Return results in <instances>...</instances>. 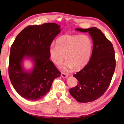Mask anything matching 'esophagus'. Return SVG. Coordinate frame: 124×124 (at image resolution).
<instances>
[{
	"label": "esophagus",
	"mask_w": 124,
	"mask_h": 124,
	"mask_svg": "<svg viewBox=\"0 0 124 124\" xmlns=\"http://www.w3.org/2000/svg\"><path fill=\"white\" fill-rule=\"evenodd\" d=\"M61 76H62V78H68V76L66 73H65L64 72H62L61 73Z\"/></svg>",
	"instance_id": "1"
}]
</instances>
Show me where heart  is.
I'll use <instances>...</instances> for the list:
<instances>
[{"label":"heart","instance_id":"heart-1","mask_svg":"<svg viewBox=\"0 0 124 124\" xmlns=\"http://www.w3.org/2000/svg\"><path fill=\"white\" fill-rule=\"evenodd\" d=\"M93 43L85 35L66 34L56 40V44L52 43L49 53L52 60L59 65L66 59L67 62L61 66L67 71L80 70L88 63L92 55Z\"/></svg>","mask_w":124,"mask_h":124}]
</instances>
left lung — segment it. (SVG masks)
I'll return each mask as SVG.
<instances>
[{"instance_id": "obj_1", "label": "left lung", "mask_w": 124, "mask_h": 124, "mask_svg": "<svg viewBox=\"0 0 124 124\" xmlns=\"http://www.w3.org/2000/svg\"><path fill=\"white\" fill-rule=\"evenodd\" d=\"M76 30L88 32L93 41L89 62L73 75L78 82L75 87L69 91L78 102L86 103L96 100L107 90L116 68L115 52L112 43L98 28H76Z\"/></svg>"}]
</instances>
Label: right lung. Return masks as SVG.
Wrapping results in <instances>:
<instances>
[{
	"label": "right lung",
	"instance_id": "right-lung-1",
	"mask_svg": "<svg viewBox=\"0 0 124 124\" xmlns=\"http://www.w3.org/2000/svg\"><path fill=\"white\" fill-rule=\"evenodd\" d=\"M61 31L60 26L47 23L28 26L19 32L11 47L8 75L17 93L24 98L37 101L49 92L54 79L60 72L49 60V48ZM31 59L34 66L27 71L23 60Z\"/></svg>",
	"mask_w": 124,
	"mask_h": 124
}]
</instances>
